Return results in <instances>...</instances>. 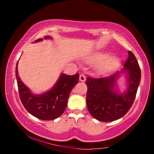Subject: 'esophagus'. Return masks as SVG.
<instances>
[{
  "mask_svg": "<svg viewBox=\"0 0 154 154\" xmlns=\"http://www.w3.org/2000/svg\"><path fill=\"white\" fill-rule=\"evenodd\" d=\"M85 76L84 75V74H80V76H79V80L81 81V82H85Z\"/></svg>",
  "mask_w": 154,
  "mask_h": 154,
  "instance_id": "esophagus-1",
  "label": "esophagus"
}]
</instances>
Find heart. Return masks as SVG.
<instances>
[{"instance_id":"1","label":"heart","mask_w":154,"mask_h":154,"mask_svg":"<svg viewBox=\"0 0 154 154\" xmlns=\"http://www.w3.org/2000/svg\"><path fill=\"white\" fill-rule=\"evenodd\" d=\"M109 54L107 53H96L93 56V61L96 63H101L107 59ZM119 64V60L117 58H111L107 60L101 64L99 66V70L100 71H108L116 66Z\"/></svg>"}]
</instances>
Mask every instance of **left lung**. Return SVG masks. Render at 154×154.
<instances>
[{"instance_id":"obj_1","label":"left lung","mask_w":154,"mask_h":154,"mask_svg":"<svg viewBox=\"0 0 154 154\" xmlns=\"http://www.w3.org/2000/svg\"><path fill=\"white\" fill-rule=\"evenodd\" d=\"M128 57L121 72L128 75V87L124 94L115 92L113 88L120 72L108 77H87L86 103L90 113L97 120L113 122L126 115L136 98L140 81V69L136 57L128 51Z\"/></svg>"}]
</instances>
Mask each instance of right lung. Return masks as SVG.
<instances>
[{"label":"right lung","instance_id":"obj_1","mask_svg":"<svg viewBox=\"0 0 154 154\" xmlns=\"http://www.w3.org/2000/svg\"><path fill=\"white\" fill-rule=\"evenodd\" d=\"M50 36H44L48 39ZM43 40L38 38L35 42ZM17 64L15 68L18 91L20 98L25 109L38 119L51 120L58 118L64 113L67 106L70 93L73 87L79 82V75L62 74L56 84L49 92L41 95H35L21 81L17 72Z\"/></svg>","mask_w":154,"mask_h":154}]
</instances>
